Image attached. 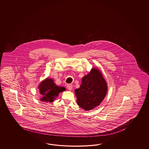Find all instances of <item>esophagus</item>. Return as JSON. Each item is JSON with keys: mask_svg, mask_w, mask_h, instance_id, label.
<instances>
[{"mask_svg": "<svg viewBox=\"0 0 149 149\" xmlns=\"http://www.w3.org/2000/svg\"><path fill=\"white\" fill-rule=\"evenodd\" d=\"M72 85H71V84H68V85H67V88L69 90V91H71L72 89Z\"/></svg>", "mask_w": 149, "mask_h": 149, "instance_id": "1", "label": "esophagus"}]
</instances>
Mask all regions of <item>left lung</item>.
Listing matches in <instances>:
<instances>
[{
	"label": "left lung",
	"instance_id": "1",
	"mask_svg": "<svg viewBox=\"0 0 149 149\" xmlns=\"http://www.w3.org/2000/svg\"><path fill=\"white\" fill-rule=\"evenodd\" d=\"M107 82L98 68H92L83 77L79 88L74 90L77 104L85 111L91 110L101 104L108 92Z\"/></svg>",
	"mask_w": 149,
	"mask_h": 149
}]
</instances>
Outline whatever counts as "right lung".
<instances>
[{
    "label": "right lung",
    "instance_id": "right-lung-1",
    "mask_svg": "<svg viewBox=\"0 0 149 149\" xmlns=\"http://www.w3.org/2000/svg\"><path fill=\"white\" fill-rule=\"evenodd\" d=\"M39 92L41 95L40 101L52 102L58 96L59 93L65 91V88L56 85L54 80L47 78L42 80L38 86Z\"/></svg>",
    "mask_w": 149,
    "mask_h": 149
}]
</instances>
